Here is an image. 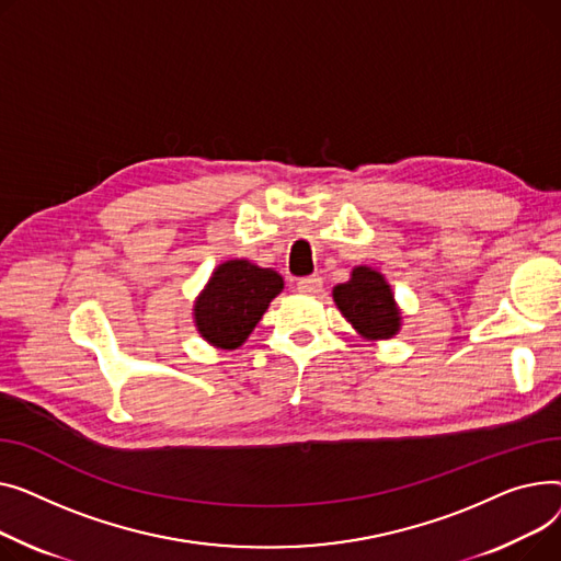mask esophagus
<instances>
[{
	"mask_svg": "<svg viewBox=\"0 0 561 561\" xmlns=\"http://www.w3.org/2000/svg\"><path fill=\"white\" fill-rule=\"evenodd\" d=\"M321 287H323V278L319 274L299 278V283H296V289H299L301 294H319Z\"/></svg>",
	"mask_w": 561,
	"mask_h": 561,
	"instance_id": "esophagus-1",
	"label": "esophagus"
}]
</instances>
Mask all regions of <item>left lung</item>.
<instances>
[{
    "mask_svg": "<svg viewBox=\"0 0 561 561\" xmlns=\"http://www.w3.org/2000/svg\"><path fill=\"white\" fill-rule=\"evenodd\" d=\"M333 299L359 335L371 340H387L397 335L401 317L397 306H393L389 285L378 272L369 267H355L351 280L333 289Z\"/></svg>",
    "mask_w": 561,
    "mask_h": 561,
    "instance_id": "1",
    "label": "left lung"
}]
</instances>
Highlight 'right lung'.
Instances as JSON below:
<instances>
[{"mask_svg":"<svg viewBox=\"0 0 561 561\" xmlns=\"http://www.w3.org/2000/svg\"><path fill=\"white\" fill-rule=\"evenodd\" d=\"M280 289L283 278L276 272L260 270L249 260H228L217 267L194 306L196 328L210 344L238 348Z\"/></svg>","mask_w":561,"mask_h":561,"instance_id":"right-lung-1","label":"right lung"}]
</instances>
